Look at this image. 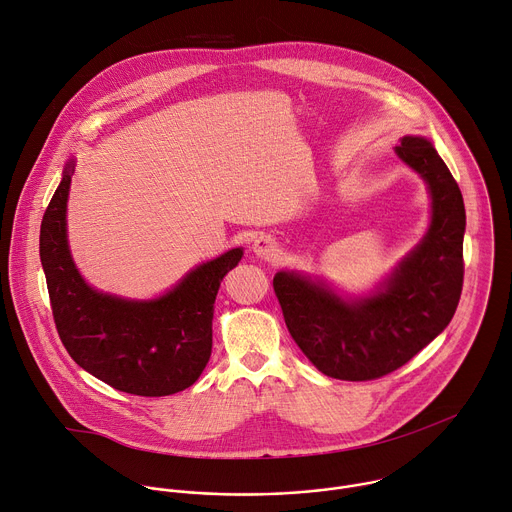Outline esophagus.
<instances>
[{"mask_svg": "<svg viewBox=\"0 0 512 512\" xmlns=\"http://www.w3.org/2000/svg\"><path fill=\"white\" fill-rule=\"evenodd\" d=\"M277 239L271 237V235H259L255 241H253V253L259 257V259H273L277 255Z\"/></svg>", "mask_w": 512, "mask_h": 512, "instance_id": "34e87169", "label": "esophagus"}]
</instances>
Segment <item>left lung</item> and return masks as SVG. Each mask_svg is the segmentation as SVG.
<instances>
[{"label":"left lung","instance_id":"obj_1","mask_svg":"<svg viewBox=\"0 0 512 512\" xmlns=\"http://www.w3.org/2000/svg\"><path fill=\"white\" fill-rule=\"evenodd\" d=\"M397 156L427 184L431 225L371 296L340 298L324 281L279 271L273 289L285 326L326 377L381 379L425 348L454 318L464 283V198L425 137L405 135Z\"/></svg>","mask_w":512,"mask_h":512}]
</instances>
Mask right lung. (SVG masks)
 <instances>
[{
  "label": "right lung",
  "mask_w": 512,
  "mask_h": 512,
  "mask_svg": "<svg viewBox=\"0 0 512 512\" xmlns=\"http://www.w3.org/2000/svg\"><path fill=\"white\" fill-rule=\"evenodd\" d=\"M75 162L44 212L40 261L58 336L79 367L117 391L164 397L188 389L202 375L212 350L214 300L243 249L186 273L168 294L133 302L87 285L66 241V200Z\"/></svg>",
  "instance_id": "obj_1"
}]
</instances>
